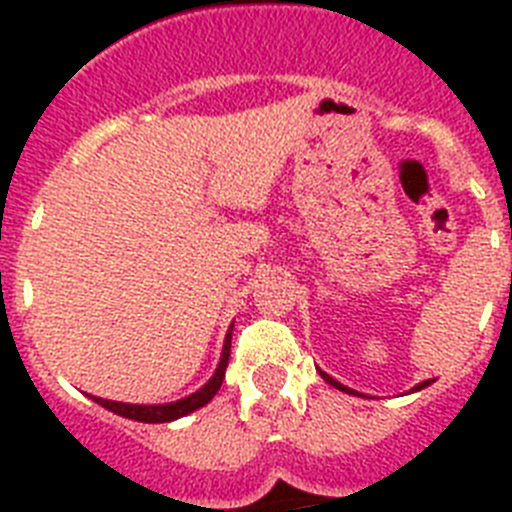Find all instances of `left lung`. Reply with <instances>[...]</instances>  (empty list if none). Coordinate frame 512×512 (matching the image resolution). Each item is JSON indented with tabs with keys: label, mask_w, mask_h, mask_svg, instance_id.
<instances>
[{
	"label": "left lung",
	"mask_w": 512,
	"mask_h": 512,
	"mask_svg": "<svg viewBox=\"0 0 512 512\" xmlns=\"http://www.w3.org/2000/svg\"><path fill=\"white\" fill-rule=\"evenodd\" d=\"M320 377H323V379H325V382H328V384H330V387H336V390H341V392H348V395H356V392H354V390H348L346 384L336 382V379H333V377H328V374H325V372H320ZM431 382H433V379H428V382H420V384H418V387H413V390H415V392H418V390H423V387H428V384H431Z\"/></svg>",
	"instance_id": "left-lung-1"
}]
</instances>
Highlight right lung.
<instances>
[{
    "instance_id": "1",
    "label": "right lung",
    "mask_w": 512,
    "mask_h": 512,
    "mask_svg": "<svg viewBox=\"0 0 512 512\" xmlns=\"http://www.w3.org/2000/svg\"><path fill=\"white\" fill-rule=\"evenodd\" d=\"M233 328V325H230ZM230 330L228 336H225L223 343V356H220V364H217L215 374L210 377V382L202 387V390L192 392L184 400L176 402H166V405H128V402H112V400H102V397H94V402H99L102 408L112 410L115 415H122V418L138 420V423H171L176 418H184V415L194 413V410H200L202 405L212 400L220 390V384L225 379V369H228V356H230Z\"/></svg>"
}]
</instances>
